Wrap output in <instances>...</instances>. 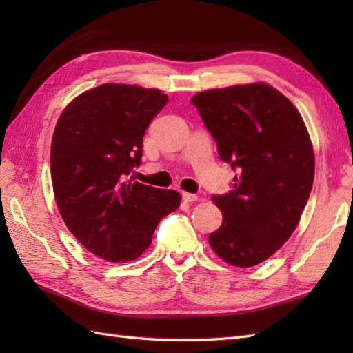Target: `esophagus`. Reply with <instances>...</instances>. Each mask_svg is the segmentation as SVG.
Here are the masks:
<instances>
[{
	"label": "esophagus",
	"instance_id": "esophagus-1",
	"mask_svg": "<svg viewBox=\"0 0 353 353\" xmlns=\"http://www.w3.org/2000/svg\"><path fill=\"white\" fill-rule=\"evenodd\" d=\"M182 199L185 200V201H188V203H192V201H197V196L196 194H190V192H183L182 194Z\"/></svg>",
	"mask_w": 353,
	"mask_h": 353
}]
</instances>
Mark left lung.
Returning <instances> with one entry per match:
<instances>
[{"mask_svg": "<svg viewBox=\"0 0 353 353\" xmlns=\"http://www.w3.org/2000/svg\"><path fill=\"white\" fill-rule=\"evenodd\" d=\"M191 103L236 172L228 194L212 196L223 223L209 244L230 265L261 264L291 236L310 199L308 130L294 104L265 83L209 89Z\"/></svg>", "mask_w": 353, "mask_h": 353, "instance_id": "1", "label": "left lung"}]
</instances>
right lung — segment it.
Masks as SVG:
<instances>
[{
  "label": "right lung",
  "mask_w": 353,
  "mask_h": 353,
  "mask_svg": "<svg viewBox=\"0 0 353 353\" xmlns=\"http://www.w3.org/2000/svg\"><path fill=\"white\" fill-rule=\"evenodd\" d=\"M167 101L157 89L106 83L72 100L56 124L50 165L59 212L101 259H137L181 205L177 191L127 181L141 165L148 124Z\"/></svg>",
  "instance_id": "right-lung-1"
}]
</instances>
